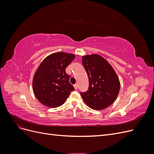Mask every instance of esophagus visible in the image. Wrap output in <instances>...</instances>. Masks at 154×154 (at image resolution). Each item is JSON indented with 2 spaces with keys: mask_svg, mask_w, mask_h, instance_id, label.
<instances>
[{
  "mask_svg": "<svg viewBox=\"0 0 154 154\" xmlns=\"http://www.w3.org/2000/svg\"><path fill=\"white\" fill-rule=\"evenodd\" d=\"M74 88H75V90H78V84H75L74 85Z\"/></svg>",
  "mask_w": 154,
  "mask_h": 154,
  "instance_id": "1",
  "label": "esophagus"
}]
</instances>
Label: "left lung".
Listing matches in <instances>:
<instances>
[{"instance_id":"left-lung-1","label":"left lung","mask_w":154,"mask_h":154,"mask_svg":"<svg viewBox=\"0 0 154 154\" xmlns=\"http://www.w3.org/2000/svg\"><path fill=\"white\" fill-rule=\"evenodd\" d=\"M82 63L89 83L88 90L80 92L83 101L94 110L107 108L114 103L119 91L117 74L108 62L100 55L82 57Z\"/></svg>"}]
</instances>
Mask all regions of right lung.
Wrapping results in <instances>:
<instances>
[{
	"instance_id": "1",
	"label": "right lung",
	"mask_w": 154,
	"mask_h": 154,
	"mask_svg": "<svg viewBox=\"0 0 154 154\" xmlns=\"http://www.w3.org/2000/svg\"><path fill=\"white\" fill-rule=\"evenodd\" d=\"M74 58L72 54L58 52L48 56L41 63L35 74L32 88L42 104L51 108L61 106L74 90L66 72Z\"/></svg>"
}]
</instances>
